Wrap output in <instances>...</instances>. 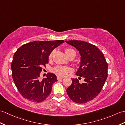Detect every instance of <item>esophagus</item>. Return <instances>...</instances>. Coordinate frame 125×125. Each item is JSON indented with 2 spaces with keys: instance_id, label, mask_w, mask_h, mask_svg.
I'll return each instance as SVG.
<instances>
[{
  "instance_id": "esophagus-1",
  "label": "esophagus",
  "mask_w": 125,
  "mask_h": 125,
  "mask_svg": "<svg viewBox=\"0 0 125 125\" xmlns=\"http://www.w3.org/2000/svg\"><path fill=\"white\" fill-rule=\"evenodd\" d=\"M63 77H60V76H57V79L58 80H61L62 79H63Z\"/></svg>"
}]
</instances>
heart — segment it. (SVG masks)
Listing matches in <instances>:
<instances>
[{"label": "heart", "mask_w": 125, "mask_h": 125, "mask_svg": "<svg viewBox=\"0 0 125 125\" xmlns=\"http://www.w3.org/2000/svg\"><path fill=\"white\" fill-rule=\"evenodd\" d=\"M73 51H74V50H73V49L71 48L66 49L65 50V52L66 56L70 53L71 52ZM53 52H52L50 54V55H49V59H51L52 57V56H53ZM53 71L54 73L57 74L58 76L64 77V76H66V75L71 72V69L68 67H66V66L59 65L54 68L53 69Z\"/></svg>", "instance_id": "heart-1"}]
</instances>
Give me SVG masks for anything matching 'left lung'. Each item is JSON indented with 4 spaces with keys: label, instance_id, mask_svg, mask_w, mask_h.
Returning <instances> with one entry per match:
<instances>
[{
    "label": "left lung",
    "instance_id": "obj_1",
    "mask_svg": "<svg viewBox=\"0 0 125 125\" xmlns=\"http://www.w3.org/2000/svg\"><path fill=\"white\" fill-rule=\"evenodd\" d=\"M80 55L79 68L77 76L84 79L80 83L78 79H72V84L66 89L70 98L83 104L92 101L100 94L108 77V65L104 54L96 46L80 40H66Z\"/></svg>",
    "mask_w": 125,
    "mask_h": 125
}]
</instances>
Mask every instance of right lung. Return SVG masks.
<instances>
[{"mask_svg":"<svg viewBox=\"0 0 125 125\" xmlns=\"http://www.w3.org/2000/svg\"><path fill=\"white\" fill-rule=\"evenodd\" d=\"M64 42L63 40L34 41L17 49L14 55L11 69L14 82L24 98L39 103L50 94L52 85L57 81L56 75L48 73L42 82L38 78L43 66L48 63L51 52Z\"/></svg>","mask_w":125,"mask_h":125,"instance_id":"1","label":"right lung"}]
</instances>
